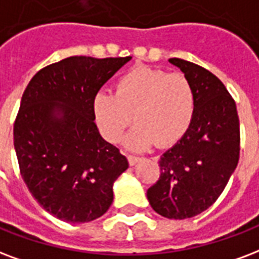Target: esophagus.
I'll use <instances>...</instances> for the list:
<instances>
[{"label": "esophagus", "mask_w": 259, "mask_h": 259, "mask_svg": "<svg viewBox=\"0 0 259 259\" xmlns=\"http://www.w3.org/2000/svg\"><path fill=\"white\" fill-rule=\"evenodd\" d=\"M127 160H129L130 165H134V164H136V163H138V161L141 160V157H138V156L129 155V156H127Z\"/></svg>", "instance_id": "esophagus-1"}]
</instances>
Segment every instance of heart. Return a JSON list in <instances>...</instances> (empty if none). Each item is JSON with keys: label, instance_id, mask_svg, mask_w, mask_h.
I'll use <instances>...</instances> for the list:
<instances>
[{"label": "heart", "instance_id": "obj_1", "mask_svg": "<svg viewBox=\"0 0 259 259\" xmlns=\"http://www.w3.org/2000/svg\"><path fill=\"white\" fill-rule=\"evenodd\" d=\"M195 111L194 88L183 73L138 66L122 74L115 92H99L94 112L102 133L118 141L133 121L125 144L130 149H145L157 143L175 144L186 133Z\"/></svg>", "mask_w": 259, "mask_h": 259}]
</instances>
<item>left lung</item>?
Segmentation results:
<instances>
[{"label":"left lung","instance_id":"1","mask_svg":"<svg viewBox=\"0 0 259 259\" xmlns=\"http://www.w3.org/2000/svg\"><path fill=\"white\" fill-rule=\"evenodd\" d=\"M168 61L190 80L195 111L183 137L160 156V177L147 197L156 213L183 220L206 210L226 189L239 160V116L213 73L185 59Z\"/></svg>","mask_w":259,"mask_h":259}]
</instances>
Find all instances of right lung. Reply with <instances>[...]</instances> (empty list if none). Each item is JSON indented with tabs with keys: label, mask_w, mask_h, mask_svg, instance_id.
I'll list each match as a JSON object with an SVG mask.
<instances>
[{
	"label": "right lung",
	"mask_w": 259,
	"mask_h": 259,
	"mask_svg": "<svg viewBox=\"0 0 259 259\" xmlns=\"http://www.w3.org/2000/svg\"><path fill=\"white\" fill-rule=\"evenodd\" d=\"M132 57H69L40 69L13 126L20 174L45 210L66 223L103 216L129 163L99 134L94 99Z\"/></svg>",
	"instance_id": "1"
}]
</instances>
